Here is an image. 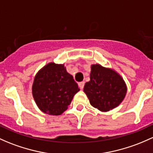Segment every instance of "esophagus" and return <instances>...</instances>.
Masks as SVG:
<instances>
[{
    "label": "esophagus",
    "mask_w": 153,
    "mask_h": 153,
    "mask_svg": "<svg viewBox=\"0 0 153 153\" xmlns=\"http://www.w3.org/2000/svg\"><path fill=\"white\" fill-rule=\"evenodd\" d=\"M84 84L85 83L83 81L82 82H80V83H78V86H79V88L81 89H83V87H84Z\"/></svg>",
    "instance_id": "1"
}]
</instances>
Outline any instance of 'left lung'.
<instances>
[{
  "instance_id": "8db88e82",
  "label": "left lung",
  "mask_w": 153,
  "mask_h": 153,
  "mask_svg": "<svg viewBox=\"0 0 153 153\" xmlns=\"http://www.w3.org/2000/svg\"><path fill=\"white\" fill-rule=\"evenodd\" d=\"M83 91L93 107L106 112L123 102L126 95L127 86L115 70L96 64L91 66L90 81L85 83Z\"/></svg>"
}]
</instances>
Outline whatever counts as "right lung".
Wrapping results in <instances>:
<instances>
[{
  "label": "right lung",
  "mask_w": 153,
  "mask_h": 153,
  "mask_svg": "<svg viewBox=\"0 0 153 153\" xmlns=\"http://www.w3.org/2000/svg\"><path fill=\"white\" fill-rule=\"evenodd\" d=\"M80 91L72 75L64 64L51 62L36 73L32 85V94L40 111L49 115H61Z\"/></svg>",
  "instance_id": "1"
}]
</instances>
